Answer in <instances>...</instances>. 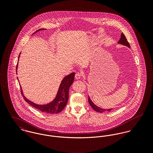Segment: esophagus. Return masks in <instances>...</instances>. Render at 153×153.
Returning a JSON list of instances; mask_svg holds the SVG:
<instances>
[{"instance_id":"34e87169","label":"esophagus","mask_w":153,"mask_h":153,"mask_svg":"<svg viewBox=\"0 0 153 153\" xmlns=\"http://www.w3.org/2000/svg\"><path fill=\"white\" fill-rule=\"evenodd\" d=\"M75 78L76 79H79L81 78V76H82V75H81V73H79V72H77L76 74H75Z\"/></svg>"}]
</instances>
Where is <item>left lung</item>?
<instances>
[{
    "instance_id": "8db88e82",
    "label": "left lung",
    "mask_w": 153,
    "mask_h": 153,
    "mask_svg": "<svg viewBox=\"0 0 153 153\" xmlns=\"http://www.w3.org/2000/svg\"><path fill=\"white\" fill-rule=\"evenodd\" d=\"M118 44H121V45H123L124 46H126L128 48H130V44L128 43V42L127 41L125 35H124L123 33H121V38L119 40V41L118 42ZM88 102H89V105H91V107L93 108L94 110L96 111L97 112H106V111H111L112 109L113 108H110V109H104V108H100L98 106H97L91 100L90 97L88 96Z\"/></svg>"
}]
</instances>
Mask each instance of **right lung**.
<instances>
[{"mask_svg": "<svg viewBox=\"0 0 153 153\" xmlns=\"http://www.w3.org/2000/svg\"><path fill=\"white\" fill-rule=\"evenodd\" d=\"M42 30H45V29H40L36 30L35 32H34L33 35L36 33L38 31H40ZM20 55H21V53L19 55L18 61L20 57ZM18 64L16 66V73H17L18 65ZM75 74V72H72L64 78V79H62V81L60 84L56 97L53 101H52L49 103H48L46 104L40 105V104H37L33 102L32 101L29 100L28 99H27V98L25 97V96L23 93L22 89L21 88V93L23 97V98L25 99V101L27 102L28 104H29L30 105H32V107H33L36 109L41 111L44 113L49 114L59 113L61 111H62L65 108L68 102V98H69V89L71 87V85L72 84V83L74 82ZM18 80H19L18 78Z\"/></svg>", "mask_w": 153, "mask_h": 153, "instance_id": "1", "label": "right lung"}]
</instances>
